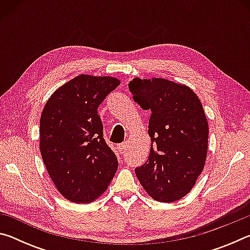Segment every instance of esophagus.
I'll use <instances>...</instances> for the list:
<instances>
[{
	"mask_svg": "<svg viewBox=\"0 0 250 250\" xmlns=\"http://www.w3.org/2000/svg\"><path fill=\"white\" fill-rule=\"evenodd\" d=\"M125 146H126V142H122L120 143L119 146H118V149H119V151H125Z\"/></svg>",
	"mask_w": 250,
	"mask_h": 250,
	"instance_id": "esophagus-1",
	"label": "esophagus"
}]
</instances>
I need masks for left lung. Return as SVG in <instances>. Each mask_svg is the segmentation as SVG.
I'll return each instance as SVG.
<instances>
[{
  "instance_id": "left-lung-1",
  "label": "left lung",
  "mask_w": 250,
  "mask_h": 250,
  "mask_svg": "<svg viewBox=\"0 0 250 250\" xmlns=\"http://www.w3.org/2000/svg\"><path fill=\"white\" fill-rule=\"evenodd\" d=\"M129 89L151 111L149 159L135 175L153 200L175 202L191 191L205 166L208 124L201 100L189 87L163 78H134Z\"/></svg>"
}]
</instances>
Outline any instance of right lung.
<instances>
[{
  "mask_svg": "<svg viewBox=\"0 0 250 250\" xmlns=\"http://www.w3.org/2000/svg\"><path fill=\"white\" fill-rule=\"evenodd\" d=\"M120 84L79 75L50 96L40 124V149L50 179L70 202H94L112 181L118 160L104 139L98 107Z\"/></svg>",
  "mask_w": 250,
  "mask_h": 250,
  "instance_id": "obj_1",
  "label": "right lung"
}]
</instances>
